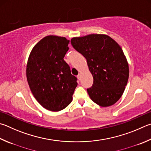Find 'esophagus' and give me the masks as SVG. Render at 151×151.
<instances>
[{
	"label": "esophagus",
	"instance_id": "34e87169",
	"mask_svg": "<svg viewBox=\"0 0 151 151\" xmlns=\"http://www.w3.org/2000/svg\"><path fill=\"white\" fill-rule=\"evenodd\" d=\"M81 76H82L81 74H78V76H77V78H78V80H79V81H81Z\"/></svg>",
	"mask_w": 151,
	"mask_h": 151
}]
</instances>
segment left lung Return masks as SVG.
<instances>
[{"instance_id": "obj_1", "label": "left lung", "mask_w": 151, "mask_h": 151, "mask_svg": "<svg viewBox=\"0 0 151 151\" xmlns=\"http://www.w3.org/2000/svg\"><path fill=\"white\" fill-rule=\"evenodd\" d=\"M70 43L86 59L93 76L92 86L87 89L90 99L102 107L114 105L123 94L129 73L122 47L106 34L75 37Z\"/></svg>"}]
</instances>
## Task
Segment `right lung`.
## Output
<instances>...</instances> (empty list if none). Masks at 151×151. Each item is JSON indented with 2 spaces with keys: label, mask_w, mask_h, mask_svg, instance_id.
<instances>
[{
  "label": "right lung",
  "mask_w": 151,
  "mask_h": 151,
  "mask_svg": "<svg viewBox=\"0 0 151 151\" xmlns=\"http://www.w3.org/2000/svg\"><path fill=\"white\" fill-rule=\"evenodd\" d=\"M68 42L64 37L47 35L35 45L28 59L29 88L40 105L49 111H61L69 105L78 84L63 59Z\"/></svg>",
  "instance_id": "1"
}]
</instances>
